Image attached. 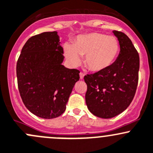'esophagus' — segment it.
Here are the masks:
<instances>
[{
	"label": "esophagus",
	"mask_w": 153,
	"mask_h": 153,
	"mask_svg": "<svg viewBox=\"0 0 153 153\" xmlns=\"http://www.w3.org/2000/svg\"><path fill=\"white\" fill-rule=\"evenodd\" d=\"M84 76H85V74L83 73H79V77H80V79H82L83 78H84Z\"/></svg>",
	"instance_id": "esophagus-1"
}]
</instances>
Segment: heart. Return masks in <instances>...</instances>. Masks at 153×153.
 Segmentation results:
<instances>
[{
  "instance_id": "heart-1",
  "label": "heart",
  "mask_w": 153,
  "mask_h": 153,
  "mask_svg": "<svg viewBox=\"0 0 153 153\" xmlns=\"http://www.w3.org/2000/svg\"><path fill=\"white\" fill-rule=\"evenodd\" d=\"M120 51L119 40L114 36H108L100 32L80 35L71 44L64 45V53L72 65L81 62V56H85V64L94 72L109 68L116 61Z\"/></svg>"
}]
</instances>
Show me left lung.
I'll list each match as a JSON object with an SVG mask.
<instances>
[{"instance_id":"8db88e82","label":"left lung","mask_w":153,"mask_h":153,"mask_svg":"<svg viewBox=\"0 0 153 153\" xmlns=\"http://www.w3.org/2000/svg\"><path fill=\"white\" fill-rule=\"evenodd\" d=\"M120 52L109 68L84 76L88 110L97 117L111 119L125 111L133 101L138 82L139 55L130 39L113 31Z\"/></svg>"}]
</instances>
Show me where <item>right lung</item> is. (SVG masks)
Returning <instances> with one entry per match:
<instances>
[{
    "instance_id": "right-lung-1",
    "label": "right lung",
    "mask_w": 153,
    "mask_h": 153,
    "mask_svg": "<svg viewBox=\"0 0 153 153\" xmlns=\"http://www.w3.org/2000/svg\"><path fill=\"white\" fill-rule=\"evenodd\" d=\"M63 48L56 31L32 36L22 48L17 78L23 104L33 114L53 119L65 111L79 71L62 65Z\"/></svg>"
}]
</instances>
